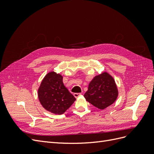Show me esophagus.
Here are the masks:
<instances>
[{"instance_id":"34e87169","label":"esophagus","mask_w":154,"mask_h":154,"mask_svg":"<svg viewBox=\"0 0 154 154\" xmlns=\"http://www.w3.org/2000/svg\"><path fill=\"white\" fill-rule=\"evenodd\" d=\"M81 94H82V93H74V94H73L74 96L75 97H79V96H80Z\"/></svg>"}]
</instances>
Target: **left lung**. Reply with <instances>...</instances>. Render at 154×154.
<instances>
[{
  "instance_id": "obj_1",
  "label": "left lung",
  "mask_w": 154,
  "mask_h": 154,
  "mask_svg": "<svg viewBox=\"0 0 154 154\" xmlns=\"http://www.w3.org/2000/svg\"><path fill=\"white\" fill-rule=\"evenodd\" d=\"M118 95L117 87L114 79L108 73L103 72L90 82L84 97L92 105L104 109L114 103Z\"/></svg>"
}]
</instances>
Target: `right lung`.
Listing matches in <instances>:
<instances>
[{"label": "right lung", "mask_w": 154, "mask_h": 154, "mask_svg": "<svg viewBox=\"0 0 154 154\" xmlns=\"http://www.w3.org/2000/svg\"><path fill=\"white\" fill-rule=\"evenodd\" d=\"M38 98L44 108L56 114H62L76 100L63 83V78L54 72L48 73L41 83Z\"/></svg>", "instance_id": "1"}]
</instances>
